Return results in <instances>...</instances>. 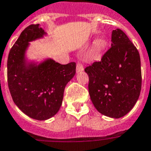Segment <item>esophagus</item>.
I'll use <instances>...</instances> for the list:
<instances>
[{
    "label": "esophagus",
    "mask_w": 151,
    "mask_h": 151,
    "mask_svg": "<svg viewBox=\"0 0 151 151\" xmlns=\"http://www.w3.org/2000/svg\"><path fill=\"white\" fill-rule=\"evenodd\" d=\"M76 70H77V73H79V72H81V71L84 70V65H82V63L81 62H78V63H77Z\"/></svg>",
    "instance_id": "obj_1"
}]
</instances>
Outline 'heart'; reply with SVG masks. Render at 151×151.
Segmentation results:
<instances>
[{
	"mask_svg": "<svg viewBox=\"0 0 151 151\" xmlns=\"http://www.w3.org/2000/svg\"><path fill=\"white\" fill-rule=\"evenodd\" d=\"M107 47V41L104 39H99L95 42V47L99 51H102Z\"/></svg>",
	"mask_w": 151,
	"mask_h": 151,
	"instance_id": "heart-1",
	"label": "heart"
}]
</instances>
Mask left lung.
Instances as JSON below:
<instances>
[{
  "label": "left lung",
  "mask_w": 151,
  "mask_h": 151,
  "mask_svg": "<svg viewBox=\"0 0 151 151\" xmlns=\"http://www.w3.org/2000/svg\"><path fill=\"white\" fill-rule=\"evenodd\" d=\"M111 47L99 62L85 69L94 107L104 116L120 118L128 113L139 96L142 73L139 53L122 30L111 33Z\"/></svg>",
  "instance_id": "1"
}]
</instances>
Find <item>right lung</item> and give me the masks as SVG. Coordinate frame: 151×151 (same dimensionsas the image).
<instances>
[{"label":"right lung","instance_id":"1","mask_svg":"<svg viewBox=\"0 0 151 151\" xmlns=\"http://www.w3.org/2000/svg\"><path fill=\"white\" fill-rule=\"evenodd\" d=\"M44 34L39 24L26 27L11 48L7 63L8 86L12 100L24 113L38 120L49 119L58 111L65 86L76 73L74 62L61 65L48 59L39 65H25L28 42Z\"/></svg>","mask_w":151,"mask_h":151}]
</instances>
